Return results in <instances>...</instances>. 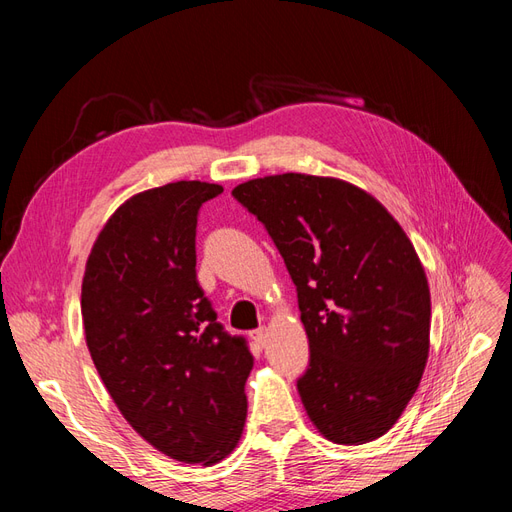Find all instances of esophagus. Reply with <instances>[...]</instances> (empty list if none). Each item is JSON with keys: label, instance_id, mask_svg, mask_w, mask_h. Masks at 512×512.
<instances>
[{"label": "esophagus", "instance_id": "1", "mask_svg": "<svg viewBox=\"0 0 512 512\" xmlns=\"http://www.w3.org/2000/svg\"><path fill=\"white\" fill-rule=\"evenodd\" d=\"M250 337H252V342H254L258 348H262V346L267 344V329H265V327L256 329V331L250 333Z\"/></svg>", "mask_w": 512, "mask_h": 512}]
</instances>
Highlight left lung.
I'll return each instance as SVG.
<instances>
[{
    "instance_id": "1",
    "label": "left lung",
    "mask_w": 512,
    "mask_h": 512,
    "mask_svg": "<svg viewBox=\"0 0 512 512\" xmlns=\"http://www.w3.org/2000/svg\"><path fill=\"white\" fill-rule=\"evenodd\" d=\"M232 196L267 228L297 286L309 339L297 389L312 423L337 444L384 436L429 354V286L406 232L339 179L273 175Z\"/></svg>"
}]
</instances>
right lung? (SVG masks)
I'll list each match as a JSON object with an SVG mask.
<instances>
[{
    "instance_id": "obj_1",
    "label": "right lung",
    "mask_w": 512,
    "mask_h": 512,
    "mask_svg": "<svg viewBox=\"0 0 512 512\" xmlns=\"http://www.w3.org/2000/svg\"><path fill=\"white\" fill-rule=\"evenodd\" d=\"M218 183L175 181L132 196L106 222L83 277L85 339L126 421L183 463L222 461L247 414L254 356L196 280V224Z\"/></svg>"
}]
</instances>
